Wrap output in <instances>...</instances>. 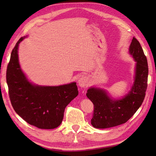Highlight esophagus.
Masks as SVG:
<instances>
[{"label": "esophagus", "mask_w": 156, "mask_h": 156, "mask_svg": "<svg viewBox=\"0 0 156 156\" xmlns=\"http://www.w3.org/2000/svg\"><path fill=\"white\" fill-rule=\"evenodd\" d=\"M88 84V78L86 76H81L78 80V85L81 87H85L87 86Z\"/></svg>", "instance_id": "obj_1"}]
</instances>
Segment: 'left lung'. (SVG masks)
<instances>
[{"label":"left lung","instance_id":"8db88e82","mask_svg":"<svg viewBox=\"0 0 156 156\" xmlns=\"http://www.w3.org/2000/svg\"><path fill=\"white\" fill-rule=\"evenodd\" d=\"M129 53L136 61L135 81L131 91L122 99L110 98L106 91L94 87L89 88L87 96L93 102L91 125L95 128L105 129L125 123L141 106L147 88L148 63L139 41L133 38Z\"/></svg>","mask_w":156,"mask_h":156}]
</instances>
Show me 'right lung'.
Instances as JSON below:
<instances>
[{"instance_id": "right-lung-1", "label": "right lung", "mask_w": 156, "mask_h": 156, "mask_svg": "<svg viewBox=\"0 0 156 156\" xmlns=\"http://www.w3.org/2000/svg\"><path fill=\"white\" fill-rule=\"evenodd\" d=\"M13 49L6 80L13 108L23 120L39 129H51L61 124L65 107L78 95L76 83L56 87L34 85L28 81L18 62V44Z\"/></svg>"}]
</instances>
